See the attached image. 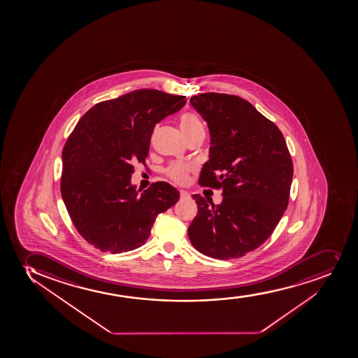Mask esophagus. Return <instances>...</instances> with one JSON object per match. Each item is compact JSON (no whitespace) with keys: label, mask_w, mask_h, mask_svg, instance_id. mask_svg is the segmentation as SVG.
Instances as JSON below:
<instances>
[{"label":"esophagus","mask_w":358,"mask_h":358,"mask_svg":"<svg viewBox=\"0 0 358 358\" xmlns=\"http://www.w3.org/2000/svg\"><path fill=\"white\" fill-rule=\"evenodd\" d=\"M189 196H190L189 192H185V190L180 192V197H181V199H188Z\"/></svg>","instance_id":"34e87169"}]
</instances>
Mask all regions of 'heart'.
<instances>
[{"label":"heart","instance_id":"heart-1","mask_svg":"<svg viewBox=\"0 0 358 358\" xmlns=\"http://www.w3.org/2000/svg\"><path fill=\"white\" fill-rule=\"evenodd\" d=\"M180 125L187 138L200 132H204L203 124L200 118L192 112H185L180 115ZM189 173H190V166L185 163H173L166 170V176L178 185H183L188 181Z\"/></svg>","mask_w":358,"mask_h":358}]
</instances>
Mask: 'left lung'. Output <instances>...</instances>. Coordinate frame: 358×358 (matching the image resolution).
Masks as SVG:
<instances>
[{
  "label": "left lung",
  "instance_id": "1",
  "mask_svg": "<svg viewBox=\"0 0 358 358\" xmlns=\"http://www.w3.org/2000/svg\"><path fill=\"white\" fill-rule=\"evenodd\" d=\"M210 132L199 185L222 189L220 204L192 195L197 215L189 240L210 258L245 257L273 233L289 206L293 162L277 125L247 100L208 92L190 98Z\"/></svg>",
  "mask_w": 358,
  "mask_h": 358
}]
</instances>
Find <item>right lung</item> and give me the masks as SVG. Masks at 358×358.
Wrapping results in <instances>:
<instances>
[{
    "mask_svg": "<svg viewBox=\"0 0 358 358\" xmlns=\"http://www.w3.org/2000/svg\"><path fill=\"white\" fill-rule=\"evenodd\" d=\"M185 105V96L136 90L94 105L62 150L60 190L74 227L93 246L117 254L146 243L158 214L180 192L156 182L138 195L131 185L134 162L145 166L156 124Z\"/></svg>",
    "mask_w": 358,
    "mask_h": 358,
    "instance_id": "right-lung-1",
    "label": "right lung"
}]
</instances>
